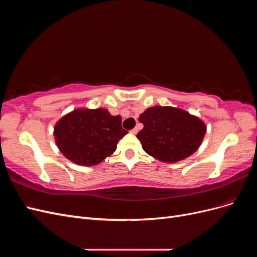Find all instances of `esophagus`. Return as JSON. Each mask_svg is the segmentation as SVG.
Returning <instances> with one entry per match:
<instances>
[{
	"instance_id": "1",
	"label": "esophagus",
	"mask_w": 257,
	"mask_h": 257,
	"mask_svg": "<svg viewBox=\"0 0 257 257\" xmlns=\"http://www.w3.org/2000/svg\"><path fill=\"white\" fill-rule=\"evenodd\" d=\"M137 132H138V127H135V128H133V130L131 131V133H132V134H136Z\"/></svg>"
}]
</instances>
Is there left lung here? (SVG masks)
I'll return each instance as SVG.
<instances>
[{
  "instance_id": "1",
  "label": "left lung",
  "mask_w": 257,
  "mask_h": 257,
  "mask_svg": "<svg viewBox=\"0 0 257 257\" xmlns=\"http://www.w3.org/2000/svg\"><path fill=\"white\" fill-rule=\"evenodd\" d=\"M144 128L137 134L143 149L151 157L176 163L195 152L206 134V124L180 108L154 106L138 118Z\"/></svg>"
}]
</instances>
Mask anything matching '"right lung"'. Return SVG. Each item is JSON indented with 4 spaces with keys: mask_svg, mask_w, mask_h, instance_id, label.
I'll return each mask as SVG.
<instances>
[{
    "mask_svg": "<svg viewBox=\"0 0 257 257\" xmlns=\"http://www.w3.org/2000/svg\"><path fill=\"white\" fill-rule=\"evenodd\" d=\"M121 121L120 115H111L104 108H79L62 116L53 135L66 159L81 166H93L111 155L127 134Z\"/></svg>",
    "mask_w": 257,
    "mask_h": 257,
    "instance_id": "right-lung-1",
    "label": "right lung"
}]
</instances>
